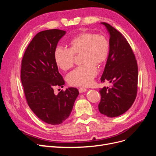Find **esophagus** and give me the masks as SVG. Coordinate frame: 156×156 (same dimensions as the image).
<instances>
[{"instance_id":"obj_1","label":"esophagus","mask_w":156,"mask_h":156,"mask_svg":"<svg viewBox=\"0 0 156 156\" xmlns=\"http://www.w3.org/2000/svg\"><path fill=\"white\" fill-rule=\"evenodd\" d=\"M87 91V88H79V92L80 93H83L84 92H86Z\"/></svg>"}]
</instances>
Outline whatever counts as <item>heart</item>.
Masks as SVG:
<instances>
[{"instance_id":"1","label":"heart","mask_w":156,"mask_h":156,"mask_svg":"<svg viewBox=\"0 0 156 156\" xmlns=\"http://www.w3.org/2000/svg\"><path fill=\"white\" fill-rule=\"evenodd\" d=\"M109 52V42L107 37L90 32H81L69 42V49L61 47L55 51L56 64L62 70L70 69L74 64L75 55L81 54L83 64L74 69L67 76L72 86H88L96 76V65L105 62Z\"/></svg>"}]
</instances>
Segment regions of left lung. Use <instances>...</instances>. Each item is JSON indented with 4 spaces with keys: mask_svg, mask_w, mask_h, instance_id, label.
Returning a JSON list of instances; mask_svg holds the SVG:
<instances>
[{
    "mask_svg": "<svg viewBox=\"0 0 156 156\" xmlns=\"http://www.w3.org/2000/svg\"><path fill=\"white\" fill-rule=\"evenodd\" d=\"M109 32V53L101 81H108L111 87L100 90L98 109L108 117L124 114L133 105L137 93L138 66L126 37L114 27L101 23Z\"/></svg>",
    "mask_w": 156,
    "mask_h": 156,
    "instance_id": "1",
    "label": "left lung"
}]
</instances>
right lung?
Wrapping results in <instances>:
<instances>
[{
  "label": "right lung",
  "instance_id": "1",
  "mask_svg": "<svg viewBox=\"0 0 156 156\" xmlns=\"http://www.w3.org/2000/svg\"><path fill=\"white\" fill-rule=\"evenodd\" d=\"M66 32L51 29L37 33L21 62V79L28 105L40 120L51 125L62 124L68 119L79 93L71 87L54 94L55 87L62 88L65 83L55 62V51Z\"/></svg>",
  "mask_w": 156,
  "mask_h": 156
}]
</instances>
